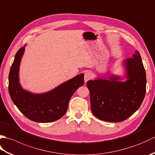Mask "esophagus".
<instances>
[{"label":"esophagus","mask_w":155,"mask_h":155,"mask_svg":"<svg viewBox=\"0 0 155 155\" xmlns=\"http://www.w3.org/2000/svg\"><path fill=\"white\" fill-rule=\"evenodd\" d=\"M92 78V74L90 73L89 72H87L84 74V82L87 83L88 81L91 80Z\"/></svg>","instance_id":"34e87169"}]
</instances>
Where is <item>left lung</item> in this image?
<instances>
[{
	"label": "left lung",
	"mask_w": 155,
	"mask_h": 155,
	"mask_svg": "<svg viewBox=\"0 0 155 155\" xmlns=\"http://www.w3.org/2000/svg\"><path fill=\"white\" fill-rule=\"evenodd\" d=\"M127 80L119 77L87 82L90 92L91 108L97 118L118 123L126 120L139 109L146 93V72L139 52L124 62Z\"/></svg>",
	"instance_id": "8db88e82"
}]
</instances>
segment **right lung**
I'll list each match as a JSON object with an SVG mask.
<instances>
[{
    "label": "right lung",
    "mask_w": 155,
    "mask_h": 155,
    "mask_svg": "<svg viewBox=\"0 0 155 155\" xmlns=\"http://www.w3.org/2000/svg\"><path fill=\"white\" fill-rule=\"evenodd\" d=\"M25 47L16 52L8 75V91L13 103L25 116L37 123H51L66 113L72 94L84 84L81 74L43 94H33L25 91L19 83L18 72Z\"/></svg>",
    "instance_id": "1"
}]
</instances>
